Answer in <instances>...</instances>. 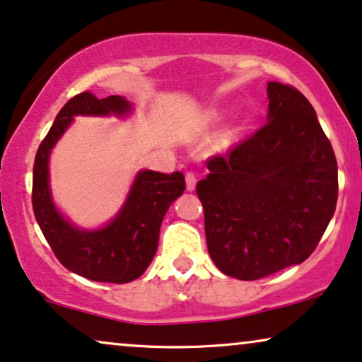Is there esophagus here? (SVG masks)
<instances>
[{"label": "esophagus", "instance_id": "esophagus-1", "mask_svg": "<svg viewBox=\"0 0 362 362\" xmlns=\"http://www.w3.org/2000/svg\"><path fill=\"white\" fill-rule=\"evenodd\" d=\"M185 184H187V190L192 192L195 189V184H197V177L194 172H187L185 173Z\"/></svg>", "mask_w": 362, "mask_h": 362}]
</instances>
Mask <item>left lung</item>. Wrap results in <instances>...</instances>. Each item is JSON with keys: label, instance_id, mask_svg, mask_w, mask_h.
Here are the masks:
<instances>
[{"label": "left lung", "instance_id": "left-lung-1", "mask_svg": "<svg viewBox=\"0 0 362 362\" xmlns=\"http://www.w3.org/2000/svg\"><path fill=\"white\" fill-rule=\"evenodd\" d=\"M267 123L207 160L195 190L209 254L226 276L255 281L304 262L337 202V162L313 105L267 83Z\"/></svg>", "mask_w": 362, "mask_h": 362}]
</instances>
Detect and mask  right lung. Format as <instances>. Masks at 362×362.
I'll return each mask as SVG.
<instances>
[{
	"instance_id": "obj_1",
	"label": "right lung",
	"mask_w": 362,
	"mask_h": 362,
	"mask_svg": "<svg viewBox=\"0 0 362 362\" xmlns=\"http://www.w3.org/2000/svg\"><path fill=\"white\" fill-rule=\"evenodd\" d=\"M128 112L130 105L125 98L117 95L97 98L91 91H81L59 110L35 157L31 202L36 222L59 262L90 281L125 284L139 279L157 252L160 226L168 207L185 190L182 172L167 175L144 170L136 175L115 221L100 230H80L57 212L48 187V157L73 117Z\"/></svg>"
}]
</instances>
